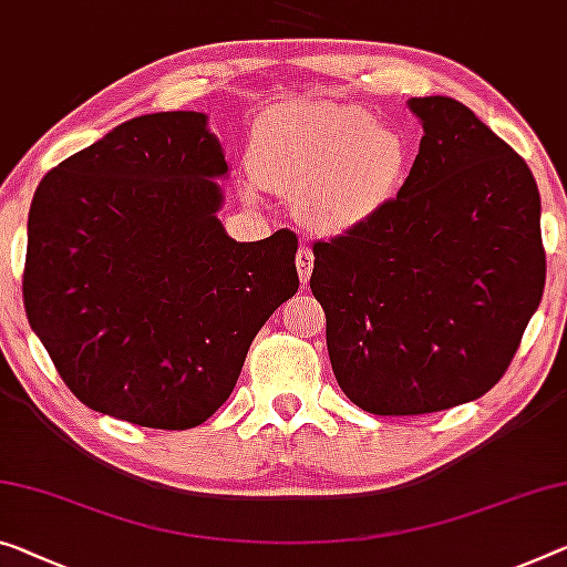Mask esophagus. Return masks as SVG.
Segmentation results:
<instances>
[{"label": "esophagus", "mask_w": 567, "mask_h": 567, "mask_svg": "<svg viewBox=\"0 0 567 567\" xmlns=\"http://www.w3.org/2000/svg\"><path fill=\"white\" fill-rule=\"evenodd\" d=\"M311 268H313V250L309 246H301L299 254H296V271H299L301 284H307L311 278Z\"/></svg>", "instance_id": "obj_1"}]
</instances>
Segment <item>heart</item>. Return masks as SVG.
<instances>
[{"label":"heart","mask_w":567,"mask_h":567,"mask_svg":"<svg viewBox=\"0 0 567 567\" xmlns=\"http://www.w3.org/2000/svg\"><path fill=\"white\" fill-rule=\"evenodd\" d=\"M248 156L260 187L299 199L311 228L342 233L393 197L408 169V142L398 128L374 124L368 109L299 101L260 113Z\"/></svg>","instance_id":"obj_1"}]
</instances>
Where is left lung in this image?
<instances>
[{"label":"left lung","instance_id":"obj_1","mask_svg":"<svg viewBox=\"0 0 567 567\" xmlns=\"http://www.w3.org/2000/svg\"><path fill=\"white\" fill-rule=\"evenodd\" d=\"M423 124L398 197L313 243L311 293L344 395L374 415H421L502 380L539 307L545 248L525 159L464 103L408 101Z\"/></svg>","mask_w":567,"mask_h":567}]
</instances>
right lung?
Segmentation results:
<instances>
[{"mask_svg": "<svg viewBox=\"0 0 567 567\" xmlns=\"http://www.w3.org/2000/svg\"><path fill=\"white\" fill-rule=\"evenodd\" d=\"M225 174L205 113L162 111L111 128L34 189L24 311L91 411L164 431L205 423L299 291L296 233L238 243L217 220Z\"/></svg>", "mask_w": 567, "mask_h": 567, "instance_id": "1", "label": "right lung"}]
</instances>
